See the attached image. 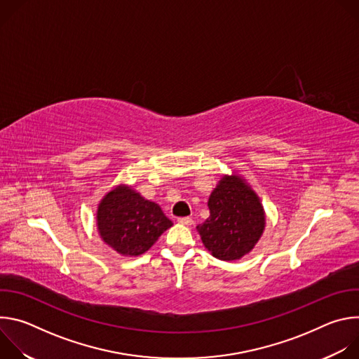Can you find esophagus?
I'll return each mask as SVG.
<instances>
[{"label": "esophagus", "mask_w": 359, "mask_h": 359, "mask_svg": "<svg viewBox=\"0 0 359 359\" xmlns=\"http://www.w3.org/2000/svg\"><path fill=\"white\" fill-rule=\"evenodd\" d=\"M177 222L183 226H191L193 224V220L190 217H180V219H177Z\"/></svg>", "instance_id": "1"}]
</instances>
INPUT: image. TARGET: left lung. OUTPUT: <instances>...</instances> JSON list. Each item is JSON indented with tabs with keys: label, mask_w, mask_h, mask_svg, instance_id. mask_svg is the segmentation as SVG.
I'll list each match as a JSON object with an SVG mask.
<instances>
[{
	"label": "left lung",
	"mask_w": 359,
	"mask_h": 359,
	"mask_svg": "<svg viewBox=\"0 0 359 359\" xmlns=\"http://www.w3.org/2000/svg\"><path fill=\"white\" fill-rule=\"evenodd\" d=\"M208 206L209 219L197 226L204 247L223 262L248 254L266 227L260 197L240 176H224L212 191Z\"/></svg>",
	"instance_id": "8db88e82"
}]
</instances>
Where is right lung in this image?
<instances>
[{
    "mask_svg": "<svg viewBox=\"0 0 359 359\" xmlns=\"http://www.w3.org/2000/svg\"><path fill=\"white\" fill-rule=\"evenodd\" d=\"M96 222L102 240L122 255L146 252L173 226L159 204L143 198L128 186H119L104 196Z\"/></svg>",
    "mask_w": 359,
    "mask_h": 359,
    "instance_id": "add662e5",
    "label": "right lung"
}]
</instances>
